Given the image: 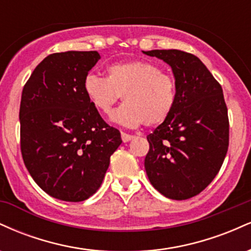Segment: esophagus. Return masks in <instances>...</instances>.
I'll use <instances>...</instances> for the list:
<instances>
[{"label":"esophagus","mask_w":251,"mask_h":251,"mask_svg":"<svg viewBox=\"0 0 251 251\" xmlns=\"http://www.w3.org/2000/svg\"><path fill=\"white\" fill-rule=\"evenodd\" d=\"M133 138H134L133 134H128V133H126V132H122V139L124 143H127L131 139H133Z\"/></svg>","instance_id":"esophagus-1"}]
</instances>
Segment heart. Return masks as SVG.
Returning a JSON list of instances; mask_svg holds the SVG:
<instances>
[{"label": "heart", "instance_id": "b5f03b06", "mask_svg": "<svg viewBox=\"0 0 251 251\" xmlns=\"http://www.w3.org/2000/svg\"><path fill=\"white\" fill-rule=\"evenodd\" d=\"M83 91L94 107L105 114L123 96L125 103L112 114V119L129 127L162 125L177 101L175 76L143 60L113 63L107 68V77L88 74Z\"/></svg>", "mask_w": 251, "mask_h": 251}]
</instances>
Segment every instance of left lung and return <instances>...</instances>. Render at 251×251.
<instances>
[{
    "instance_id": "obj_1",
    "label": "left lung",
    "mask_w": 251,
    "mask_h": 251,
    "mask_svg": "<svg viewBox=\"0 0 251 251\" xmlns=\"http://www.w3.org/2000/svg\"><path fill=\"white\" fill-rule=\"evenodd\" d=\"M171 66L177 101L171 116L148 135L145 170L154 189L171 200L201 194L221 170L229 148V118L221 83L194 54L144 51Z\"/></svg>"
}]
</instances>
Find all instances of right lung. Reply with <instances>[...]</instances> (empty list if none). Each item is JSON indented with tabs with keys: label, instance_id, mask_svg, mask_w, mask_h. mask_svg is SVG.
Instances as JSON below:
<instances>
[{
	"label": "right lung",
	"instance_id": "right-lung-1",
	"mask_svg": "<svg viewBox=\"0 0 251 251\" xmlns=\"http://www.w3.org/2000/svg\"><path fill=\"white\" fill-rule=\"evenodd\" d=\"M99 59L96 50L50 54L22 91L24 163L37 185L60 201H82L96 194L122 144L119 129L102 119L83 91Z\"/></svg>",
	"mask_w": 251,
	"mask_h": 251
}]
</instances>
